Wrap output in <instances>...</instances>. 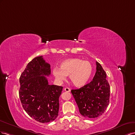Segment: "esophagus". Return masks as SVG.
Instances as JSON below:
<instances>
[{"label":"esophagus","mask_w":135,"mask_h":135,"mask_svg":"<svg viewBox=\"0 0 135 135\" xmlns=\"http://www.w3.org/2000/svg\"><path fill=\"white\" fill-rule=\"evenodd\" d=\"M64 91H67V92H70L71 91V89L69 88H64Z\"/></svg>","instance_id":"obj_1"}]
</instances>
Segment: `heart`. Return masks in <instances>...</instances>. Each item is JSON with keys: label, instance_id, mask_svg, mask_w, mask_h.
Instances as JSON below:
<instances>
[{"label": "heart", "instance_id": "b5f03b06", "mask_svg": "<svg viewBox=\"0 0 135 135\" xmlns=\"http://www.w3.org/2000/svg\"><path fill=\"white\" fill-rule=\"evenodd\" d=\"M93 72V67L89 61L79 58H71L61 61L60 69L54 68L52 74L59 83L63 82L68 75L74 85L81 87L89 80Z\"/></svg>", "mask_w": 135, "mask_h": 135}]
</instances>
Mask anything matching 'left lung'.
I'll return each instance as SVG.
<instances>
[{
  "mask_svg": "<svg viewBox=\"0 0 135 135\" xmlns=\"http://www.w3.org/2000/svg\"><path fill=\"white\" fill-rule=\"evenodd\" d=\"M96 72L91 81L71 93L80 113L86 118H95L102 115L109 105L110 87L101 65L96 61Z\"/></svg>",
  "mask_w": 135,
  "mask_h": 135,
  "instance_id": "8db88e82",
  "label": "left lung"
}]
</instances>
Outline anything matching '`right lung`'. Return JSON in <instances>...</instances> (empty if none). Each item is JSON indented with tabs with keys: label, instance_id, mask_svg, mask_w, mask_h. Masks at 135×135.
<instances>
[{
	"label": "right lung",
	"instance_id": "1",
	"mask_svg": "<svg viewBox=\"0 0 135 135\" xmlns=\"http://www.w3.org/2000/svg\"><path fill=\"white\" fill-rule=\"evenodd\" d=\"M50 75V65L40 56L30 61L20 78L19 97L23 108L40 123L50 122L58 116L63 87L49 85L46 76Z\"/></svg>",
	"mask_w": 135,
	"mask_h": 135
}]
</instances>
